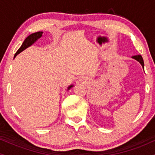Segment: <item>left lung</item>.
I'll return each mask as SVG.
<instances>
[{"label": "left lung", "instance_id": "obj_1", "mask_svg": "<svg viewBox=\"0 0 155 155\" xmlns=\"http://www.w3.org/2000/svg\"><path fill=\"white\" fill-rule=\"evenodd\" d=\"M133 58H134V59H136V60H138L139 63L141 64L142 67L144 66V63H143V58H142L141 55L138 54V55H135V56H133L132 57Z\"/></svg>", "mask_w": 155, "mask_h": 155}]
</instances>
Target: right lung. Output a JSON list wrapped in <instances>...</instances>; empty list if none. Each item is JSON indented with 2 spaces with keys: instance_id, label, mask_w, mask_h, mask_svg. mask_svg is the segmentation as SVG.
<instances>
[{
  "instance_id": "right-lung-1",
  "label": "right lung",
  "mask_w": 155,
  "mask_h": 155,
  "mask_svg": "<svg viewBox=\"0 0 155 155\" xmlns=\"http://www.w3.org/2000/svg\"><path fill=\"white\" fill-rule=\"evenodd\" d=\"M42 33H43V32H36V33H32L31 35H30L29 36H28L27 38H25V40L24 41V42H23V44H22V46H21L20 48L17 50V52L15 53V58L16 56H17V54H19V53H20L21 51H22L24 49H25L26 48H28V47H30V46L32 45L35 41L37 40V39H38L39 38H41L42 35ZM72 85H71L70 87H69L68 89V90H69L70 88L72 87Z\"/></svg>"
}]
</instances>
